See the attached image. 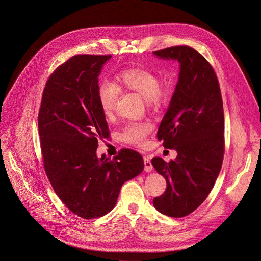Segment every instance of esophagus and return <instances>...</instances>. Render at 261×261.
<instances>
[{
	"instance_id": "esophagus-1",
	"label": "esophagus",
	"mask_w": 261,
	"mask_h": 261,
	"mask_svg": "<svg viewBox=\"0 0 261 261\" xmlns=\"http://www.w3.org/2000/svg\"><path fill=\"white\" fill-rule=\"evenodd\" d=\"M143 161H144V170L145 172H150L152 170V165L151 162L149 160L148 156H143Z\"/></svg>"
}]
</instances>
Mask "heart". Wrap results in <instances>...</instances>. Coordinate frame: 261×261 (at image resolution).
Wrapping results in <instances>:
<instances>
[{
	"mask_svg": "<svg viewBox=\"0 0 261 261\" xmlns=\"http://www.w3.org/2000/svg\"><path fill=\"white\" fill-rule=\"evenodd\" d=\"M121 91L140 94L148 109L159 111L168 102L172 85L168 79H159L158 74L149 69L129 68L120 71L115 76V82L102 81L97 88L98 105L107 119L114 117ZM151 131L149 122L130 123L121 132V138L127 143L144 146Z\"/></svg>",
	"mask_w": 261,
	"mask_h": 261,
	"instance_id": "b5f03b06",
	"label": "heart"
}]
</instances>
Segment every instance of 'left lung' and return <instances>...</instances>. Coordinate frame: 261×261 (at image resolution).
Listing matches in <instances>:
<instances>
[{
    "instance_id": "obj_1",
    "label": "left lung",
    "mask_w": 261,
    "mask_h": 261,
    "mask_svg": "<svg viewBox=\"0 0 261 261\" xmlns=\"http://www.w3.org/2000/svg\"><path fill=\"white\" fill-rule=\"evenodd\" d=\"M153 54L180 63L179 81L159 131L158 139L177 158L169 163L153 158L152 166L167 181L166 191L153 198L154 207L172 218L197 210L211 193L225 154L223 98L210 62L188 45Z\"/></svg>"
}]
</instances>
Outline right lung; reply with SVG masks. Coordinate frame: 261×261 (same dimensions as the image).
I'll return each instance as SVG.
<instances>
[{
  "label": "right lung",
  "mask_w": 261,
  "mask_h": 261,
  "mask_svg": "<svg viewBox=\"0 0 261 261\" xmlns=\"http://www.w3.org/2000/svg\"><path fill=\"white\" fill-rule=\"evenodd\" d=\"M111 55H75L48 77L38 112L43 168L54 191L79 218L110 213L122 185L144 168L140 153L121 149L113 160L96 156L110 131L97 99L98 75Z\"/></svg>",
  "instance_id": "right-lung-1"
}]
</instances>
